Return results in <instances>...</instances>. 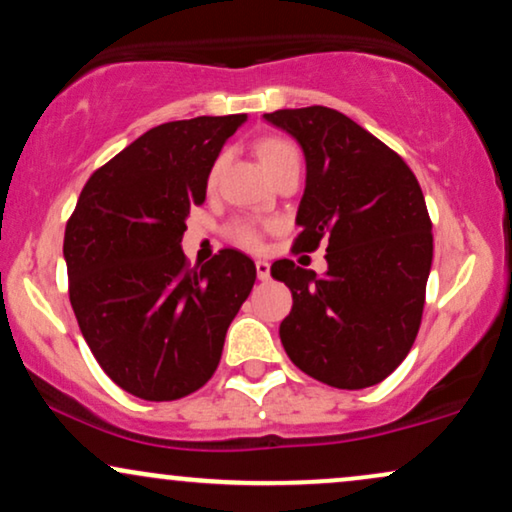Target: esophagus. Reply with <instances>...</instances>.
Listing matches in <instances>:
<instances>
[{
  "label": "esophagus",
  "mask_w": 512,
  "mask_h": 512,
  "mask_svg": "<svg viewBox=\"0 0 512 512\" xmlns=\"http://www.w3.org/2000/svg\"><path fill=\"white\" fill-rule=\"evenodd\" d=\"M255 269H257V279L267 281L269 276H272V269H269V262H264V260H257V262H255Z\"/></svg>",
  "instance_id": "obj_1"
}]
</instances>
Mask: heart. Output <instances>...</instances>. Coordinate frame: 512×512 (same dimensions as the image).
<instances>
[{"label": "heart", "mask_w": 512, "mask_h": 512, "mask_svg": "<svg viewBox=\"0 0 512 512\" xmlns=\"http://www.w3.org/2000/svg\"><path fill=\"white\" fill-rule=\"evenodd\" d=\"M257 155H260L262 164L269 169V174H276L281 166L291 162H300V150L295 147V143L286 138H274V135L272 138L260 140ZM221 164H224V157H219L217 162H214L212 171H209V183H214V178L219 176ZM226 238H229L231 243H236L238 248L257 250L262 245V229L250 219H233L231 224L226 226Z\"/></svg>", "instance_id": "obj_1"}]
</instances>
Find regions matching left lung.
I'll use <instances>...</instances> for the list:
<instances>
[{"label": "left lung", "instance_id": "8db88e82", "mask_svg": "<svg viewBox=\"0 0 512 512\" xmlns=\"http://www.w3.org/2000/svg\"><path fill=\"white\" fill-rule=\"evenodd\" d=\"M264 119L303 145L305 195L293 248L326 243V274L293 260L272 274L293 293L281 343L293 365L336 389H367L415 343L434 236L415 174L398 152L329 107L279 109Z\"/></svg>", "mask_w": 512, "mask_h": 512}]
</instances>
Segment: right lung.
<instances>
[{"label":"right lung","instance_id":"1","mask_svg":"<svg viewBox=\"0 0 512 512\" xmlns=\"http://www.w3.org/2000/svg\"><path fill=\"white\" fill-rule=\"evenodd\" d=\"M245 114L150 128L88 178L66 221L69 298L80 334L109 379L143 400H178L217 372L226 329L257 279L224 248L190 267V209Z\"/></svg>","mask_w":512,"mask_h":512}]
</instances>
